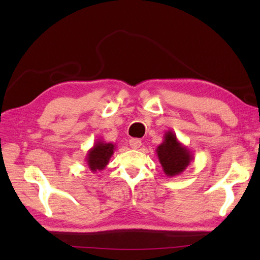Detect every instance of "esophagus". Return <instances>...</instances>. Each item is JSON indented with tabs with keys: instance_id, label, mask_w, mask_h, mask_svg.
<instances>
[{
	"instance_id": "1",
	"label": "esophagus",
	"mask_w": 260,
	"mask_h": 260,
	"mask_svg": "<svg viewBox=\"0 0 260 260\" xmlns=\"http://www.w3.org/2000/svg\"><path fill=\"white\" fill-rule=\"evenodd\" d=\"M141 140L139 139H131L129 140V147L132 149H139L141 147Z\"/></svg>"
}]
</instances>
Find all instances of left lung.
Instances as JSON below:
<instances>
[{"label": "left lung", "instance_id": "8db88e82", "mask_svg": "<svg viewBox=\"0 0 260 260\" xmlns=\"http://www.w3.org/2000/svg\"><path fill=\"white\" fill-rule=\"evenodd\" d=\"M156 153L167 177L181 174L192 160V153L178 140L172 131H166L164 141L157 147Z\"/></svg>", "mask_w": 260, "mask_h": 260}]
</instances>
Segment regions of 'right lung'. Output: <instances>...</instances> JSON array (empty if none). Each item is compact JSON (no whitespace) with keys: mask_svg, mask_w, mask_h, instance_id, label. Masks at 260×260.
<instances>
[{"mask_svg":"<svg viewBox=\"0 0 260 260\" xmlns=\"http://www.w3.org/2000/svg\"><path fill=\"white\" fill-rule=\"evenodd\" d=\"M116 144L111 142H105L103 140H98L89 150L87 151L86 162L91 172L96 173L104 170L109 164L110 158L112 157Z\"/></svg>","mask_w":260,"mask_h":260,"instance_id":"1","label":"right lung"}]
</instances>
